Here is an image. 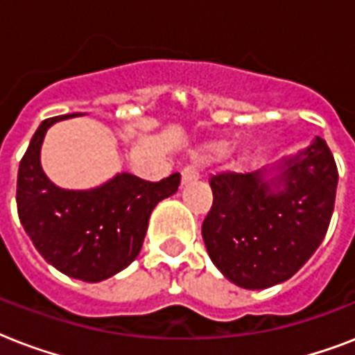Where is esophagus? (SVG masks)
Segmentation results:
<instances>
[{"label": "esophagus", "mask_w": 355, "mask_h": 355, "mask_svg": "<svg viewBox=\"0 0 355 355\" xmlns=\"http://www.w3.org/2000/svg\"><path fill=\"white\" fill-rule=\"evenodd\" d=\"M195 180H199V173L195 171L193 167H186V169H182V186L195 182Z\"/></svg>", "instance_id": "1"}]
</instances>
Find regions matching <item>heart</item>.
<instances>
[{
    "instance_id": "obj_1",
    "label": "heart",
    "mask_w": 355,
    "mask_h": 355,
    "mask_svg": "<svg viewBox=\"0 0 355 355\" xmlns=\"http://www.w3.org/2000/svg\"><path fill=\"white\" fill-rule=\"evenodd\" d=\"M230 148V141L228 139L217 138V139H208V141H202L191 150L193 158L200 162H216L221 160L223 156H228V164L232 169H241L250 162L252 158V147L248 144H237Z\"/></svg>"
}]
</instances>
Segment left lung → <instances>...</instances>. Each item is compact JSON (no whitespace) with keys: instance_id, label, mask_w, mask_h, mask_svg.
Wrapping results in <instances>:
<instances>
[{"instance_id":"obj_1","label":"left lung","mask_w":355,"mask_h":355,"mask_svg":"<svg viewBox=\"0 0 355 355\" xmlns=\"http://www.w3.org/2000/svg\"><path fill=\"white\" fill-rule=\"evenodd\" d=\"M337 180L322 138L259 171L211 177L202 239L214 265L243 289L289 280L324 239Z\"/></svg>"}]
</instances>
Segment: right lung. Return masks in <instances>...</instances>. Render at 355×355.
<instances>
[{"mask_svg":"<svg viewBox=\"0 0 355 355\" xmlns=\"http://www.w3.org/2000/svg\"><path fill=\"white\" fill-rule=\"evenodd\" d=\"M75 116L46 119L36 128L19 162L16 202L25 232L47 263L66 276L96 284L136 259L150 214L160 200L177 193L180 175L147 182L118 173L96 188H58L42 169V144L47 128Z\"/></svg>","mask_w":355,"mask_h":355,"instance_id":"right-lung-1","label":"right lung"}]
</instances>
